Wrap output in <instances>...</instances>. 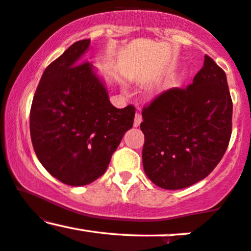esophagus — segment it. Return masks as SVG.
<instances>
[{
	"mask_svg": "<svg viewBox=\"0 0 251 251\" xmlns=\"http://www.w3.org/2000/svg\"><path fill=\"white\" fill-rule=\"evenodd\" d=\"M140 123H142V116H140L139 113H137V114H135V117H134L133 126H134V127H138V126L140 125Z\"/></svg>",
	"mask_w": 251,
	"mask_h": 251,
	"instance_id": "1",
	"label": "esophagus"
}]
</instances>
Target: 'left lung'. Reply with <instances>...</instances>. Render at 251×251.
Returning <instances> with one entry per match:
<instances>
[{"label":"left lung","instance_id":"obj_1","mask_svg":"<svg viewBox=\"0 0 251 251\" xmlns=\"http://www.w3.org/2000/svg\"><path fill=\"white\" fill-rule=\"evenodd\" d=\"M231 118L226 73L205 55L191 85L164 92L143 109V166L149 179L166 190L204 179L226 153Z\"/></svg>","mask_w":251,"mask_h":251}]
</instances>
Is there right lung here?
Segmentation results:
<instances>
[{
	"instance_id": "right-lung-1",
	"label": "right lung",
	"mask_w": 251,
	"mask_h": 251,
	"mask_svg": "<svg viewBox=\"0 0 251 251\" xmlns=\"http://www.w3.org/2000/svg\"><path fill=\"white\" fill-rule=\"evenodd\" d=\"M91 40L71 46L43 72L30 108V137L37 159L62 183L83 186L105 174L133 106L116 108L105 80L83 62Z\"/></svg>"
}]
</instances>
